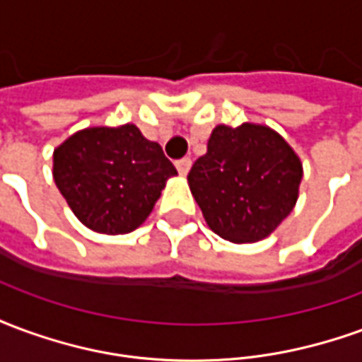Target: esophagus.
Returning a JSON list of instances; mask_svg holds the SVG:
<instances>
[{
	"label": "esophagus",
	"instance_id": "34e87169",
	"mask_svg": "<svg viewBox=\"0 0 362 362\" xmlns=\"http://www.w3.org/2000/svg\"><path fill=\"white\" fill-rule=\"evenodd\" d=\"M189 166H192V158L189 157H184L180 158V160H176V168H178V173H180L182 176H186V174H188Z\"/></svg>",
	"mask_w": 362,
	"mask_h": 362
}]
</instances>
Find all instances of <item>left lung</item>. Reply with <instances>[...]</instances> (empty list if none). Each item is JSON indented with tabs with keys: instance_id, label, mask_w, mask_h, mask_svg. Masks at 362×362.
<instances>
[{
	"instance_id": "1",
	"label": "left lung",
	"mask_w": 362,
	"mask_h": 362,
	"mask_svg": "<svg viewBox=\"0 0 362 362\" xmlns=\"http://www.w3.org/2000/svg\"><path fill=\"white\" fill-rule=\"evenodd\" d=\"M303 165L277 132L258 124L217 126L188 174L213 233L230 243L272 235L293 211Z\"/></svg>"
}]
</instances>
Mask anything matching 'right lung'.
Instances as JSON below:
<instances>
[{"instance_id": "add662e5", "label": "right lung", "mask_w": 362, "mask_h": 362, "mask_svg": "<svg viewBox=\"0 0 362 362\" xmlns=\"http://www.w3.org/2000/svg\"><path fill=\"white\" fill-rule=\"evenodd\" d=\"M176 174L160 145L134 124L87 127L54 151V182L75 217L104 235L132 233Z\"/></svg>"}]
</instances>
